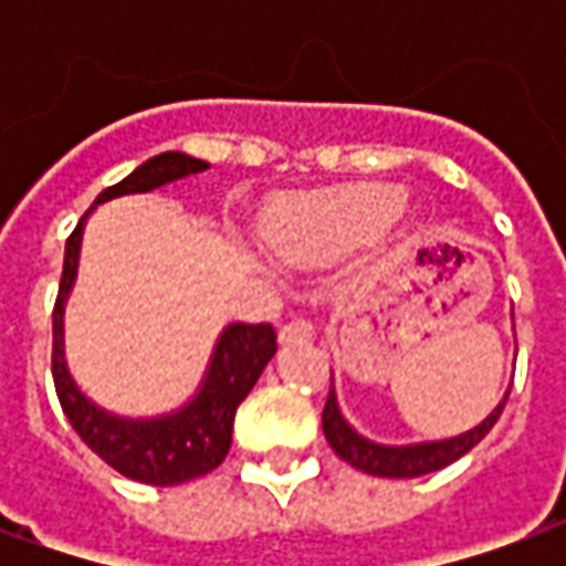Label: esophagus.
Returning <instances> with one entry per match:
<instances>
[{
    "label": "esophagus",
    "mask_w": 566,
    "mask_h": 566,
    "mask_svg": "<svg viewBox=\"0 0 566 566\" xmlns=\"http://www.w3.org/2000/svg\"><path fill=\"white\" fill-rule=\"evenodd\" d=\"M312 333H315V327H312L306 318H294V321H287V324H282V331H279V343L282 345L308 343V339H312Z\"/></svg>",
    "instance_id": "obj_1"
}]
</instances>
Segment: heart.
<instances>
[{
	"mask_svg": "<svg viewBox=\"0 0 566 566\" xmlns=\"http://www.w3.org/2000/svg\"><path fill=\"white\" fill-rule=\"evenodd\" d=\"M403 206L400 187L364 181L294 199L263 223V239L284 258L315 248H348L379 233Z\"/></svg>",
	"mask_w": 566,
	"mask_h": 566,
	"instance_id": "b5f03b06",
	"label": "heart"
}]
</instances>
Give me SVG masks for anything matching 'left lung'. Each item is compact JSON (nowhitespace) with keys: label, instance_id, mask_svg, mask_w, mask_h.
<instances>
[{"label":"left lung","instance_id":"left-lung-1","mask_svg":"<svg viewBox=\"0 0 566 566\" xmlns=\"http://www.w3.org/2000/svg\"><path fill=\"white\" fill-rule=\"evenodd\" d=\"M506 400H510V391L503 394V400L494 406V412L482 424H475L473 430L458 433V437L437 439V442H412V446H381V442L360 437L355 427L345 421L331 376V394L324 403L321 427H324V437L331 442V449L360 473L381 475V479H416V475L437 473L442 467L463 458L473 446H479L488 437V430L497 424Z\"/></svg>","mask_w":566,"mask_h":566}]
</instances>
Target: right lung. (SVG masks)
I'll return each instance as SVG.
<instances>
[{"mask_svg":"<svg viewBox=\"0 0 566 566\" xmlns=\"http://www.w3.org/2000/svg\"><path fill=\"white\" fill-rule=\"evenodd\" d=\"M206 169H209L206 160L187 157L181 150H163L157 157L136 166L124 181L105 187L66 239L63 279H60V294H56L54 306L51 369H54L56 397H60L69 424L75 427V433L108 467H115L117 473L157 488L181 485V482L199 479V475L211 473L214 467H221L230 451V442H233L235 409L254 388V381L260 379L263 367L270 364L279 348L272 324H227L214 343V352H211L209 367L199 381L197 394L181 409L157 418H124L93 403L72 379L66 367V352H63V315H66V300L72 294L75 275H78L81 235H84V223L91 218V211L108 199L150 193V190H160V187L175 185V181L206 172Z\"/></svg>","mask_w":566,"mask_h":566,"instance_id":"1","label":"right lung"}]
</instances>
